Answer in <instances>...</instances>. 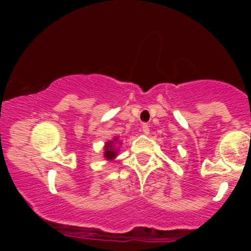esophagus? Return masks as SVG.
Segmentation results:
<instances>
[{"mask_svg": "<svg viewBox=\"0 0 251 251\" xmlns=\"http://www.w3.org/2000/svg\"><path fill=\"white\" fill-rule=\"evenodd\" d=\"M142 132L145 133V134H150V126L148 124H142Z\"/></svg>", "mask_w": 251, "mask_h": 251, "instance_id": "34e87169", "label": "esophagus"}]
</instances>
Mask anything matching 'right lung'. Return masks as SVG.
<instances>
[{
    "mask_svg": "<svg viewBox=\"0 0 251 251\" xmlns=\"http://www.w3.org/2000/svg\"><path fill=\"white\" fill-rule=\"evenodd\" d=\"M118 138H114V142ZM104 156H105L106 159H113L115 156H117V152L113 148V142H108L105 145V152H104Z\"/></svg>",
    "mask_w": 251,
    "mask_h": 251,
    "instance_id": "1",
    "label": "right lung"
}]
</instances>
